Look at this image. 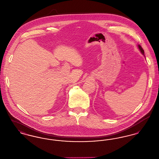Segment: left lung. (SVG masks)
Masks as SVG:
<instances>
[{"mask_svg": "<svg viewBox=\"0 0 159 159\" xmlns=\"http://www.w3.org/2000/svg\"><path fill=\"white\" fill-rule=\"evenodd\" d=\"M138 48H139V50H140V51L141 52V53H143V55H144V49L142 48V47L140 45H138Z\"/></svg>", "mask_w": 159, "mask_h": 159, "instance_id": "left-lung-1", "label": "left lung"}]
</instances>
